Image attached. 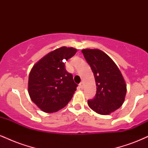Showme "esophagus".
Segmentation results:
<instances>
[{"instance_id": "obj_1", "label": "esophagus", "mask_w": 148, "mask_h": 148, "mask_svg": "<svg viewBox=\"0 0 148 148\" xmlns=\"http://www.w3.org/2000/svg\"><path fill=\"white\" fill-rule=\"evenodd\" d=\"M79 86H80V88H81V89H84V82H81L79 84Z\"/></svg>"}]
</instances>
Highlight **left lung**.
<instances>
[{
  "mask_svg": "<svg viewBox=\"0 0 148 148\" xmlns=\"http://www.w3.org/2000/svg\"><path fill=\"white\" fill-rule=\"evenodd\" d=\"M94 74L96 95L88 100L90 108L100 115H108L118 109L125 101L127 86L121 72L107 54L99 49L81 51Z\"/></svg>",
  "mask_w": 148,
  "mask_h": 148,
  "instance_id": "obj_1",
  "label": "left lung"
}]
</instances>
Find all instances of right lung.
<instances>
[{
  "label": "right lung",
  "instance_id": "1",
  "mask_svg": "<svg viewBox=\"0 0 148 148\" xmlns=\"http://www.w3.org/2000/svg\"><path fill=\"white\" fill-rule=\"evenodd\" d=\"M76 51L72 47H60L34 64L28 77V94L42 111L56 112L72 98L78 85L65 69L64 63Z\"/></svg>",
  "mask_w": 148,
  "mask_h": 148
}]
</instances>
